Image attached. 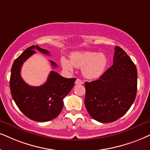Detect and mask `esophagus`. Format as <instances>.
<instances>
[{"label":"esophagus","mask_w":150,"mask_h":150,"mask_svg":"<svg viewBox=\"0 0 150 150\" xmlns=\"http://www.w3.org/2000/svg\"><path fill=\"white\" fill-rule=\"evenodd\" d=\"M84 82L80 79H77L76 81H75V84H82Z\"/></svg>","instance_id":"1"}]
</instances>
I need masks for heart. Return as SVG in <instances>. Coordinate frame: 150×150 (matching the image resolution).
Listing matches in <instances>:
<instances>
[{"label": "heart", "mask_w": 150, "mask_h": 150, "mask_svg": "<svg viewBox=\"0 0 150 150\" xmlns=\"http://www.w3.org/2000/svg\"><path fill=\"white\" fill-rule=\"evenodd\" d=\"M61 64L66 71L73 72L74 66L82 69L83 75L86 78L96 79L101 76L105 71L108 60L103 53L80 51L73 53L70 60L62 57Z\"/></svg>", "instance_id": "obj_1"}]
</instances>
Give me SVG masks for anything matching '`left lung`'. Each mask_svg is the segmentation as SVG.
<instances>
[{
	"label": "left lung",
	"mask_w": 150,
	"mask_h": 150,
	"mask_svg": "<svg viewBox=\"0 0 150 150\" xmlns=\"http://www.w3.org/2000/svg\"><path fill=\"white\" fill-rule=\"evenodd\" d=\"M84 104L89 115L100 122L117 120L127 112L137 92V69L127 53L115 46L113 65L100 79L85 82Z\"/></svg>",
	"instance_id": "8db88e82"
}]
</instances>
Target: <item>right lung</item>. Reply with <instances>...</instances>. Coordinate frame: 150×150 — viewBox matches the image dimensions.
I'll use <instances>...</instances> for the list:
<instances>
[{"label":"right lung","mask_w":150,"mask_h":150,"mask_svg":"<svg viewBox=\"0 0 150 150\" xmlns=\"http://www.w3.org/2000/svg\"><path fill=\"white\" fill-rule=\"evenodd\" d=\"M35 49L50 55L48 50L38 45L28 48L13 63L9 86L13 100L24 115L33 120L47 122L61 113L63 99L71 91L76 78H65L52 71L41 86H32L26 84L21 75V69L24 62L36 52ZM50 63L53 67L57 66L51 60Z\"/></svg>","instance_id":"right-lung-1"}]
</instances>
